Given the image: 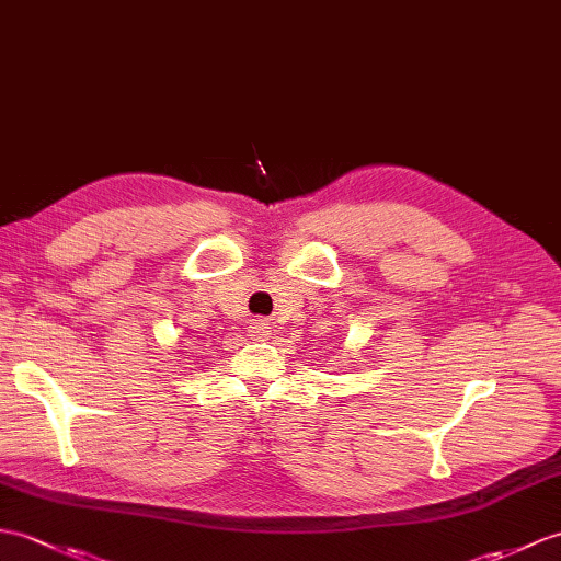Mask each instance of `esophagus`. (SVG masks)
Wrapping results in <instances>:
<instances>
[{"label":"esophagus","mask_w":561,"mask_h":561,"mask_svg":"<svg viewBox=\"0 0 561 561\" xmlns=\"http://www.w3.org/2000/svg\"><path fill=\"white\" fill-rule=\"evenodd\" d=\"M267 334H270V324L265 320H253L249 324L251 340H267Z\"/></svg>","instance_id":"obj_1"}]
</instances>
